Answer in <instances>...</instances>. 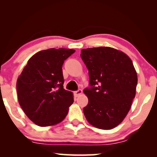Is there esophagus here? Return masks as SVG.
I'll return each mask as SVG.
<instances>
[{"label": "esophagus", "instance_id": "34e87169", "mask_svg": "<svg viewBox=\"0 0 157 157\" xmlns=\"http://www.w3.org/2000/svg\"><path fill=\"white\" fill-rule=\"evenodd\" d=\"M82 91L81 89H78L77 91H75V92H74V94H75V95L76 97L80 96V94H82Z\"/></svg>", "mask_w": 157, "mask_h": 157}]
</instances>
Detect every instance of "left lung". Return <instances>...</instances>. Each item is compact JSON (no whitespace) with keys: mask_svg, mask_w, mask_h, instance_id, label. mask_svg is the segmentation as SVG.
<instances>
[{"mask_svg":"<svg viewBox=\"0 0 157 157\" xmlns=\"http://www.w3.org/2000/svg\"><path fill=\"white\" fill-rule=\"evenodd\" d=\"M80 57L89 70V99L83 113L91 125L109 130L117 126L131 109L137 75L130 57L110 47L85 48Z\"/></svg>","mask_w":157,"mask_h":157,"instance_id":"left-lung-1","label":"left lung"}]
</instances>
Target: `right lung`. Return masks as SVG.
I'll use <instances>...</instances> for the list:
<instances>
[{
  "instance_id": "right-lung-1",
  "label": "right lung",
  "mask_w": 157,
  "mask_h": 157,
  "mask_svg": "<svg viewBox=\"0 0 157 157\" xmlns=\"http://www.w3.org/2000/svg\"><path fill=\"white\" fill-rule=\"evenodd\" d=\"M75 51L49 48L28 60L17 81L18 102L36 125L46 127L64 120L73 103V94L63 89L62 67Z\"/></svg>"
}]
</instances>
